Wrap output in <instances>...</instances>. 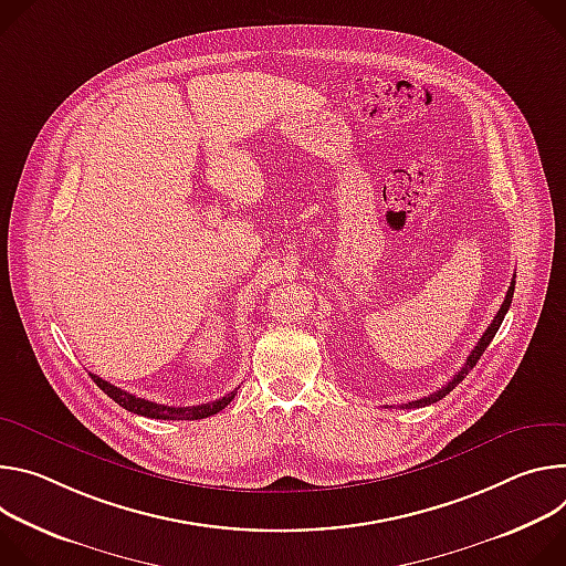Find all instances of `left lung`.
<instances>
[{"label":"left lung","mask_w":566,"mask_h":566,"mask_svg":"<svg viewBox=\"0 0 566 566\" xmlns=\"http://www.w3.org/2000/svg\"><path fill=\"white\" fill-rule=\"evenodd\" d=\"M513 292H515V276H513V281H511V287H509V292H506V298H504V303H501V307H499V312L494 315L492 324H490V326H488V331L481 335V339L476 342L474 350L468 355V359H465L463 368L454 375V378H452L446 387H441L438 391H433V394H429V396H424V398H420V400H411V402H407V405H400L402 409H420V407L433 405V402H438V400H443V398H446V396H448L457 385H461V382H463L465 375L476 366V361H479V359H481V355L485 353L488 344L494 339V335H496V331H499L501 322H504L506 312H509V307H511V303H513Z\"/></svg>","instance_id":"1"}]
</instances>
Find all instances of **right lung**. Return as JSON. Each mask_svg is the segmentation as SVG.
Returning a JSON list of instances; mask_svg holds the SVG:
<instances>
[{"mask_svg": "<svg viewBox=\"0 0 566 566\" xmlns=\"http://www.w3.org/2000/svg\"><path fill=\"white\" fill-rule=\"evenodd\" d=\"M92 380L96 382V387L101 391H105L123 409H128V411L139 413V416H146V418H157V420H200V418H209V416L222 411L238 394V389H235V391H231V394H227V396H222L213 402L196 405V407H168V405H157V402H150L146 398H137L128 391H123V389L105 382L103 378H98V375H94V373H92Z\"/></svg>", "mask_w": 566, "mask_h": 566, "instance_id": "obj_1", "label": "right lung"}]
</instances>
